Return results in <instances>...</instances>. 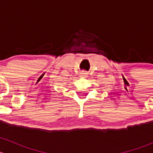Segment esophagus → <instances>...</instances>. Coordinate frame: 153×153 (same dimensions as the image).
<instances>
[{"label": "esophagus", "mask_w": 153, "mask_h": 153, "mask_svg": "<svg viewBox=\"0 0 153 153\" xmlns=\"http://www.w3.org/2000/svg\"><path fill=\"white\" fill-rule=\"evenodd\" d=\"M81 76H82V77H86V73H82V74H81Z\"/></svg>", "instance_id": "34e87169"}]
</instances>
